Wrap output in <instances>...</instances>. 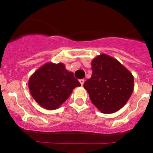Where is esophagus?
<instances>
[{
	"instance_id": "esophagus-1",
	"label": "esophagus",
	"mask_w": 153,
	"mask_h": 153,
	"mask_svg": "<svg viewBox=\"0 0 153 153\" xmlns=\"http://www.w3.org/2000/svg\"><path fill=\"white\" fill-rule=\"evenodd\" d=\"M79 83H80V84H81V86H83V84H84V82H85V80L83 79H79Z\"/></svg>"
}]
</instances>
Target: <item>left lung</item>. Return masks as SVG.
I'll return each instance as SVG.
<instances>
[{
  "label": "left lung",
  "mask_w": 153,
  "mask_h": 153,
  "mask_svg": "<svg viewBox=\"0 0 153 153\" xmlns=\"http://www.w3.org/2000/svg\"><path fill=\"white\" fill-rule=\"evenodd\" d=\"M93 74L85 82L93 105L102 113L118 111L126 105L134 89L132 74L114 57L101 53L91 62Z\"/></svg>",
  "instance_id": "obj_1"
}]
</instances>
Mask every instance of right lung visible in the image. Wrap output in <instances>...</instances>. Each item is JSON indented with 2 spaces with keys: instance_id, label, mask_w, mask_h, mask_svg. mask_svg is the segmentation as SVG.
<instances>
[{
  "instance_id": "obj_1",
  "label": "right lung",
  "mask_w": 153,
  "mask_h": 153,
  "mask_svg": "<svg viewBox=\"0 0 153 153\" xmlns=\"http://www.w3.org/2000/svg\"><path fill=\"white\" fill-rule=\"evenodd\" d=\"M80 86L63 63L49 62L38 68L30 77L28 86L31 96L43 108L58 109L67 100L73 90Z\"/></svg>"
}]
</instances>
